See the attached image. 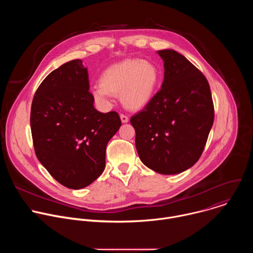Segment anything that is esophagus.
Here are the masks:
<instances>
[{"instance_id": "1", "label": "esophagus", "mask_w": 253, "mask_h": 253, "mask_svg": "<svg viewBox=\"0 0 253 253\" xmlns=\"http://www.w3.org/2000/svg\"><path fill=\"white\" fill-rule=\"evenodd\" d=\"M120 118H121L122 123H127V122L129 121V117H128L127 115H125V114H121V115H120Z\"/></svg>"}]
</instances>
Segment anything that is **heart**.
Instances as JSON below:
<instances>
[{
	"instance_id": "1",
	"label": "heart",
	"mask_w": 253,
	"mask_h": 253,
	"mask_svg": "<svg viewBox=\"0 0 253 253\" xmlns=\"http://www.w3.org/2000/svg\"><path fill=\"white\" fill-rule=\"evenodd\" d=\"M158 82L159 71L152 62L129 59L107 68L92 94L101 104L108 103L110 94L120 95L126 108L140 110L151 101Z\"/></svg>"
}]
</instances>
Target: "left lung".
Listing matches in <instances>:
<instances>
[{"mask_svg": "<svg viewBox=\"0 0 253 253\" xmlns=\"http://www.w3.org/2000/svg\"><path fill=\"white\" fill-rule=\"evenodd\" d=\"M164 61L161 89L132 116L140 160L160 174L181 173L200 158L214 121L207 79L183 55L158 51Z\"/></svg>", "mask_w": 253, "mask_h": 253, "instance_id": "left-lung-1", "label": "left lung"}]
</instances>
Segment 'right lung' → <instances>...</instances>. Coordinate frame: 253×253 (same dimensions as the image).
<instances>
[{
    "mask_svg": "<svg viewBox=\"0 0 253 253\" xmlns=\"http://www.w3.org/2000/svg\"><path fill=\"white\" fill-rule=\"evenodd\" d=\"M89 88L87 68L72 60L51 72L32 102L36 156L70 189L84 188L102 174L107 144L121 126L117 112L95 109Z\"/></svg>",
    "mask_w": 253,
    "mask_h": 253,
    "instance_id": "obj_1",
    "label": "right lung"
}]
</instances>
